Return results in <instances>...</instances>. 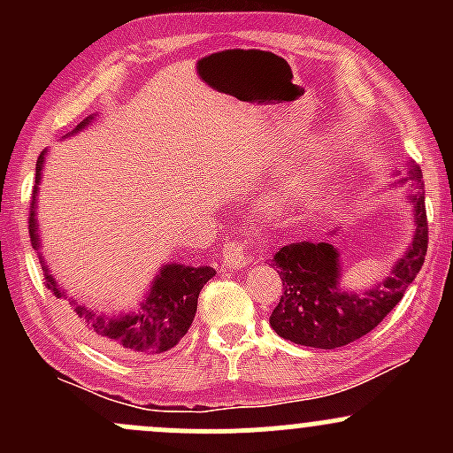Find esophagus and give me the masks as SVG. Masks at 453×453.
Returning a JSON list of instances; mask_svg holds the SVG:
<instances>
[{
    "label": "esophagus",
    "mask_w": 453,
    "mask_h": 453,
    "mask_svg": "<svg viewBox=\"0 0 453 453\" xmlns=\"http://www.w3.org/2000/svg\"><path fill=\"white\" fill-rule=\"evenodd\" d=\"M247 251H244V244L238 242V241H230L226 242V247H223V266L226 268H242L244 264L249 262Z\"/></svg>",
    "instance_id": "esophagus-1"
}]
</instances>
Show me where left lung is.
Wrapping results in <instances>:
<instances>
[{"label":"left lung","mask_w":453,"mask_h":453,"mask_svg":"<svg viewBox=\"0 0 453 453\" xmlns=\"http://www.w3.org/2000/svg\"><path fill=\"white\" fill-rule=\"evenodd\" d=\"M404 180L411 183L413 242L381 285L364 294L342 292L339 251L330 242H292L274 253L273 266L279 268L283 294L270 315V326L279 336L296 345L336 349L375 330L403 300L428 251L422 170L411 164Z\"/></svg>","instance_id":"obj_1"}]
</instances>
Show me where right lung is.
Listing matches in <instances>:
<instances>
[{
	"label": "right lung",
	"instance_id": "obj_1",
	"mask_svg": "<svg viewBox=\"0 0 453 453\" xmlns=\"http://www.w3.org/2000/svg\"><path fill=\"white\" fill-rule=\"evenodd\" d=\"M93 117L78 123L74 132L89 126ZM72 132V134H74ZM46 150L40 153L35 161V185L34 200L29 209V236L31 247L40 249L38 241V223H35V194H38V183L42 179ZM46 288L55 294V298H65V289L50 277L49 268L42 262ZM215 277V270L211 266H185V264H164L159 274L153 279L149 294L140 303V309L127 315H104L91 311L89 306L70 300L72 319L76 326L96 341L97 345L108 351L117 353H138V356H153V353H164L179 342L189 330L191 321L196 317L197 296L202 288Z\"/></svg>",
	"mask_w": 453,
	"mask_h": 453
}]
</instances>
